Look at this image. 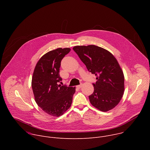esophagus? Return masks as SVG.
I'll list each match as a JSON object with an SVG mask.
<instances>
[{"mask_svg":"<svg viewBox=\"0 0 150 150\" xmlns=\"http://www.w3.org/2000/svg\"><path fill=\"white\" fill-rule=\"evenodd\" d=\"M82 83H81L80 85H77V86H76V88H80L82 87Z\"/></svg>","mask_w":150,"mask_h":150,"instance_id":"34e87169","label":"esophagus"}]
</instances>
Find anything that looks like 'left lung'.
<instances>
[{
	"mask_svg": "<svg viewBox=\"0 0 150 150\" xmlns=\"http://www.w3.org/2000/svg\"><path fill=\"white\" fill-rule=\"evenodd\" d=\"M88 71L96 76L94 90L89 96L91 104L103 112L116 106L124 92V75L114 56L100 47L77 46L73 47Z\"/></svg>",
	"mask_w": 150,
	"mask_h": 150,
	"instance_id": "1",
	"label": "left lung"
}]
</instances>
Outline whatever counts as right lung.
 <instances>
[{"mask_svg":"<svg viewBox=\"0 0 150 150\" xmlns=\"http://www.w3.org/2000/svg\"><path fill=\"white\" fill-rule=\"evenodd\" d=\"M71 51L58 48L42 56L34 71L31 86L38 105L47 114L58 117L71 105L75 87L61 85L59 75L62 59Z\"/></svg>","mask_w":150,"mask_h":150,"instance_id":"right-lung-1","label":"right lung"}]
</instances>
